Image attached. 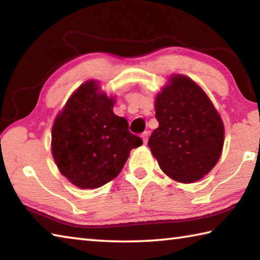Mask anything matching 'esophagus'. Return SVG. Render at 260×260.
Returning a JSON list of instances; mask_svg holds the SVG:
<instances>
[{"mask_svg": "<svg viewBox=\"0 0 260 260\" xmlns=\"http://www.w3.org/2000/svg\"><path fill=\"white\" fill-rule=\"evenodd\" d=\"M141 138L143 140V143L147 144L148 139H149V132H144V133H142V135H141Z\"/></svg>", "mask_w": 260, "mask_h": 260, "instance_id": "34e87169", "label": "esophagus"}]
</instances>
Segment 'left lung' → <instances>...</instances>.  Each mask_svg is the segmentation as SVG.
I'll return each instance as SVG.
<instances>
[{"label": "left lung", "mask_w": 260, "mask_h": 260, "mask_svg": "<svg viewBox=\"0 0 260 260\" xmlns=\"http://www.w3.org/2000/svg\"><path fill=\"white\" fill-rule=\"evenodd\" d=\"M158 128L148 141L167 177L182 183L201 180L221 156L225 127L205 91L182 74H172L155 101Z\"/></svg>", "instance_id": "obj_1"}]
</instances>
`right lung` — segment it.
Wrapping results in <instances>:
<instances>
[{
    "mask_svg": "<svg viewBox=\"0 0 260 260\" xmlns=\"http://www.w3.org/2000/svg\"><path fill=\"white\" fill-rule=\"evenodd\" d=\"M114 99L89 80L70 96L51 131V152L59 172L81 189L111 181L132 149L142 144L124 117L113 113Z\"/></svg>",
    "mask_w": 260,
    "mask_h": 260,
    "instance_id": "1",
    "label": "right lung"
}]
</instances>
